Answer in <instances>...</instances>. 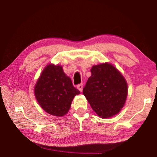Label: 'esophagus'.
I'll return each mask as SVG.
<instances>
[{
    "mask_svg": "<svg viewBox=\"0 0 157 157\" xmlns=\"http://www.w3.org/2000/svg\"><path fill=\"white\" fill-rule=\"evenodd\" d=\"M77 88H78L79 90V91H82V89H83V84H78V86H77Z\"/></svg>",
    "mask_w": 157,
    "mask_h": 157,
    "instance_id": "obj_1",
    "label": "esophagus"
}]
</instances>
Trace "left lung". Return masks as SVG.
<instances>
[{
	"label": "left lung",
	"instance_id": "left-lung-1",
	"mask_svg": "<svg viewBox=\"0 0 157 157\" xmlns=\"http://www.w3.org/2000/svg\"><path fill=\"white\" fill-rule=\"evenodd\" d=\"M83 94L93 109L102 118L118 113L127 95V84L121 73L110 63L94 66Z\"/></svg>",
	"mask_w": 157,
	"mask_h": 157
}]
</instances>
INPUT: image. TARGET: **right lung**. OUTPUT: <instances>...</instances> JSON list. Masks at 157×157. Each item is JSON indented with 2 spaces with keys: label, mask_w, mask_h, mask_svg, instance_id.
Segmentation results:
<instances>
[{
  "label": "right lung",
  "mask_w": 157,
  "mask_h": 157,
  "mask_svg": "<svg viewBox=\"0 0 157 157\" xmlns=\"http://www.w3.org/2000/svg\"><path fill=\"white\" fill-rule=\"evenodd\" d=\"M79 91L61 66L48 65L34 87V95L41 107L55 116H63L70 109L73 98Z\"/></svg>",
  "instance_id": "add662e5"
}]
</instances>
